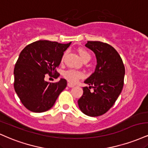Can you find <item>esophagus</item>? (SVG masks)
Wrapping results in <instances>:
<instances>
[{"instance_id": "1", "label": "esophagus", "mask_w": 148, "mask_h": 148, "mask_svg": "<svg viewBox=\"0 0 148 148\" xmlns=\"http://www.w3.org/2000/svg\"><path fill=\"white\" fill-rule=\"evenodd\" d=\"M67 86H68L69 88H73V87H74V85L72 84V83H67Z\"/></svg>"}]
</instances>
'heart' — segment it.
<instances>
[{
  "label": "heart",
  "instance_id": "b5f03b06",
  "mask_svg": "<svg viewBox=\"0 0 148 148\" xmlns=\"http://www.w3.org/2000/svg\"><path fill=\"white\" fill-rule=\"evenodd\" d=\"M78 53H79L80 57L83 61H89L91 58V56H90V53L85 49H83V48H79L78 49ZM65 56V53L63 54V57H62V60H63L64 57ZM64 77L66 79L67 81L70 83H76L80 79L83 77V74L80 71L75 70V69H68V70L65 71L63 74Z\"/></svg>",
  "mask_w": 148,
  "mask_h": 148
}]
</instances>
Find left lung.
<instances>
[{"label":"left lung","instance_id":"obj_1","mask_svg":"<svg viewBox=\"0 0 148 148\" xmlns=\"http://www.w3.org/2000/svg\"><path fill=\"white\" fill-rule=\"evenodd\" d=\"M85 46L94 51L97 60L95 71L85 81L94 92L84 87L78 104L85 114L99 116L106 113L120 95L124 84L125 66L120 55L109 44L88 41Z\"/></svg>","mask_w":148,"mask_h":148}]
</instances>
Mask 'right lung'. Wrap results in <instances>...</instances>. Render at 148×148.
<instances>
[{"instance_id":"add662e5","label":"right lung","mask_w":148,"mask_h":148,"mask_svg":"<svg viewBox=\"0 0 148 148\" xmlns=\"http://www.w3.org/2000/svg\"><path fill=\"white\" fill-rule=\"evenodd\" d=\"M70 44L38 40L21 51L14 67V87L21 103L29 111L37 113L47 111L66 88L65 79L49 83L44 79L46 74H54L55 79L58 77L56 68Z\"/></svg>"}]
</instances>
